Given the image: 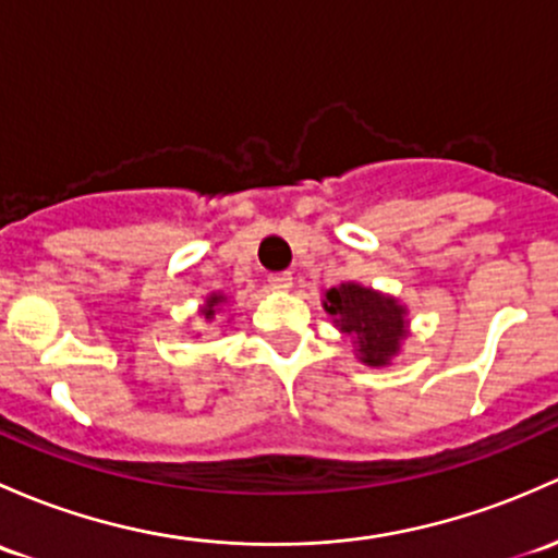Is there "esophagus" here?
<instances>
[{"instance_id": "obj_1", "label": "esophagus", "mask_w": 558, "mask_h": 558, "mask_svg": "<svg viewBox=\"0 0 558 558\" xmlns=\"http://www.w3.org/2000/svg\"><path fill=\"white\" fill-rule=\"evenodd\" d=\"M291 272H269L267 275V283L272 286L275 291H289L291 289Z\"/></svg>"}]
</instances>
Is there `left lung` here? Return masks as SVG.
Here are the masks:
<instances>
[{"label": "left lung", "instance_id": "left-lung-1", "mask_svg": "<svg viewBox=\"0 0 558 558\" xmlns=\"http://www.w3.org/2000/svg\"><path fill=\"white\" fill-rule=\"evenodd\" d=\"M324 307L337 315L342 331L357 333L361 361L368 366H383L396 355L403 337V307L392 299L374 294L355 283H342L326 291Z\"/></svg>", "mask_w": 558, "mask_h": 558}]
</instances>
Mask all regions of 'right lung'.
I'll use <instances>...</instances> for the list:
<instances>
[{"label":"right lung","instance_id":"right-lung-1","mask_svg":"<svg viewBox=\"0 0 558 558\" xmlns=\"http://www.w3.org/2000/svg\"><path fill=\"white\" fill-rule=\"evenodd\" d=\"M221 302H225V296H219V294L210 296V299H208V304H205V310H203L205 318H214V315H216V307H219Z\"/></svg>","mask_w":558,"mask_h":558}]
</instances>
